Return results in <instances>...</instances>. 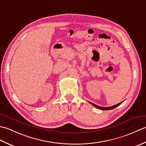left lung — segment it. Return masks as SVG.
Instances as JSON below:
<instances>
[{"mask_svg": "<svg viewBox=\"0 0 146 146\" xmlns=\"http://www.w3.org/2000/svg\"><path fill=\"white\" fill-rule=\"evenodd\" d=\"M90 103L92 105H93L94 106L96 107V108H97L98 109L102 110H110L114 109L115 108H116V107H117L118 106L120 105V104H121V103H123V102H121V103L117 104V105H113V106H109V107H102V106H98V105H95V104H94V103H91V102H90Z\"/></svg>", "mask_w": 146, "mask_h": 146, "instance_id": "1", "label": "left lung"}]
</instances>
